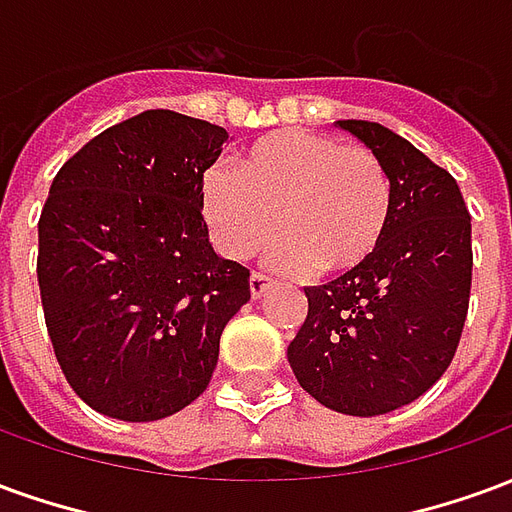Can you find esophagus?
Wrapping results in <instances>:
<instances>
[{"label":"esophagus","mask_w":512,"mask_h":512,"mask_svg":"<svg viewBox=\"0 0 512 512\" xmlns=\"http://www.w3.org/2000/svg\"><path fill=\"white\" fill-rule=\"evenodd\" d=\"M268 288H271V277H266L263 271H252V277H249V290H252V296L260 299Z\"/></svg>","instance_id":"34e87169"}]
</instances>
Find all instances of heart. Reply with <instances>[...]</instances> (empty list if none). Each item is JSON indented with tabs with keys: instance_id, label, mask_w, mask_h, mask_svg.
<instances>
[{
	"instance_id": "1",
	"label": "heart",
	"mask_w": 512,
	"mask_h": 512,
	"mask_svg": "<svg viewBox=\"0 0 512 512\" xmlns=\"http://www.w3.org/2000/svg\"><path fill=\"white\" fill-rule=\"evenodd\" d=\"M202 211L227 257L246 260L285 230L274 263L351 271L376 255L392 219V180L367 147L307 128L268 134L211 169Z\"/></svg>"
}]
</instances>
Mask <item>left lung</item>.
Instances as JSON below:
<instances>
[{
  "mask_svg": "<svg viewBox=\"0 0 512 512\" xmlns=\"http://www.w3.org/2000/svg\"><path fill=\"white\" fill-rule=\"evenodd\" d=\"M384 164L392 219L376 255L304 288L307 318L288 345L301 389L351 417L425 395L461 343L472 290V219L447 169L395 131L340 120Z\"/></svg>",
  "mask_w": 512,
  "mask_h": 512,
  "instance_id": "8db88e82",
  "label": "left lung"
}]
</instances>
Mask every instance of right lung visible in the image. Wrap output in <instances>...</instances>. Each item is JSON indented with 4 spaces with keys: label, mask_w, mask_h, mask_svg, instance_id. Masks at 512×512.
Here are the masks:
<instances>
[{
    "label": "right lung",
    "mask_w": 512,
    "mask_h": 512,
    "mask_svg": "<svg viewBox=\"0 0 512 512\" xmlns=\"http://www.w3.org/2000/svg\"><path fill=\"white\" fill-rule=\"evenodd\" d=\"M227 131L147 109L68 158L38 222V285L54 356L106 417L153 422L205 392L249 268L208 241L202 178Z\"/></svg>",
    "instance_id": "obj_1"
}]
</instances>
